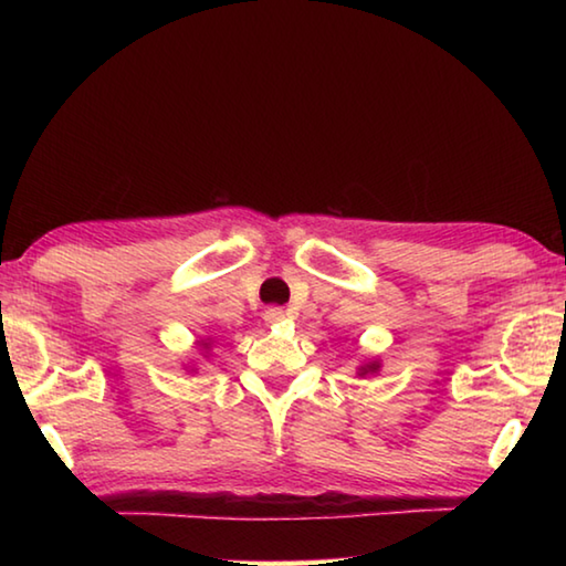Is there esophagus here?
<instances>
[{
  "label": "esophagus",
  "instance_id": "obj_1",
  "mask_svg": "<svg viewBox=\"0 0 566 566\" xmlns=\"http://www.w3.org/2000/svg\"><path fill=\"white\" fill-rule=\"evenodd\" d=\"M284 317H286V312L282 310V306H270V310L264 312V322L270 324V327H274V324H280Z\"/></svg>",
  "mask_w": 566,
  "mask_h": 566
}]
</instances>
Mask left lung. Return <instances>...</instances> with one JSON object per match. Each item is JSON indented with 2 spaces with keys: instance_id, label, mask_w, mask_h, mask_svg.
<instances>
[{
  "instance_id": "8db88e82",
  "label": "left lung",
  "mask_w": 566,
  "mask_h": 566,
  "mask_svg": "<svg viewBox=\"0 0 566 566\" xmlns=\"http://www.w3.org/2000/svg\"><path fill=\"white\" fill-rule=\"evenodd\" d=\"M381 369V359H364L359 367H357V375L364 379L369 375H377V371Z\"/></svg>"
}]
</instances>
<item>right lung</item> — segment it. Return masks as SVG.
<instances>
[{
    "label": "right lung",
    "mask_w": 566,
    "mask_h": 566,
    "mask_svg": "<svg viewBox=\"0 0 566 566\" xmlns=\"http://www.w3.org/2000/svg\"><path fill=\"white\" fill-rule=\"evenodd\" d=\"M212 347H214V337H205V339L197 342V349H199V354H202V357H209V349H212ZM185 369L191 371V375H197V364L195 361L185 364Z\"/></svg>",
    "instance_id": "right-lung-1"
}]
</instances>
